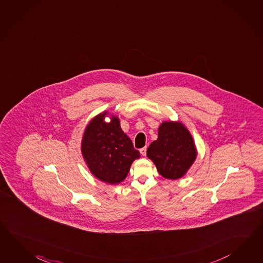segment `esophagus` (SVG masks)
Returning <instances> with one entry per match:
<instances>
[{"label": "esophagus", "mask_w": 263, "mask_h": 263, "mask_svg": "<svg viewBox=\"0 0 263 263\" xmlns=\"http://www.w3.org/2000/svg\"><path fill=\"white\" fill-rule=\"evenodd\" d=\"M140 153L143 156H145V155H146V153H147V147H144L140 148Z\"/></svg>", "instance_id": "1"}]
</instances>
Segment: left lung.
<instances>
[{
	"label": "left lung",
	"instance_id": "left-lung-1",
	"mask_svg": "<svg viewBox=\"0 0 263 263\" xmlns=\"http://www.w3.org/2000/svg\"><path fill=\"white\" fill-rule=\"evenodd\" d=\"M159 173L165 179L176 180L193 164L197 156L190 132L180 122H164L159 128L158 139L147 147Z\"/></svg>",
	"mask_w": 263,
	"mask_h": 263
}]
</instances>
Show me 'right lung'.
Returning <instances> with one entry per match:
<instances>
[{
    "mask_svg": "<svg viewBox=\"0 0 263 263\" xmlns=\"http://www.w3.org/2000/svg\"><path fill=\"white\" fill-rule=\"evenodd\" d=\"M106 114L96 116L87 126L81 151L96 177L105 183H118L127 177L132 163L140 153L123 133L117 117L104 122Z\"/></svg>",
    "mask_w": 263,
    "mask_h": 263,
    "instance_id": "right-lung-1",
    "label": "right lung"
}]
</instances>
